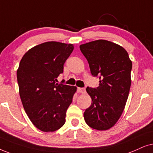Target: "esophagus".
<instances>
[{
    "label": "esophagus",
    "mask_w": 153,
    "mask_h": 153,
    "mask_svg": "<svg viewBox=\"0 0 153 153\" xmlns=\"http://www.w3.org/2000/svg\"><path fill=\"white\" fill-rule=\"evenodd\" d=\"M78 91L79 93H85V88H80V87H78Z\"/></svg>",
    "instance_id": "34e87169"
}]
</instances>
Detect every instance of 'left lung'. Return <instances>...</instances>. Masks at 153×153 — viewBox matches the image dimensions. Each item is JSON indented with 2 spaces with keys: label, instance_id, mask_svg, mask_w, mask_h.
<instances>
[{
  "label": "left lung",
  "instance_id": "obj_1",
  "mask_svg": "<svg viewBox=\"0 0 153 153\" xmlns=\"http://www.w3.org/2000/svg\"><path fill=\"white\" fill-rule=\"evenodd\" d=\"M80 49L91 75L100 80L97 88L86 89L91 103L85 110V120L94 129H109L125 109L131 87L132 62L125 49L105 40L82 44Z\"/></svg>",
  "mask_w": 153,
  "mask_h": 153
}]
</instances>
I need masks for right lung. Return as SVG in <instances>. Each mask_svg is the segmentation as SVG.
I'll list each match as a JSON object with an SVG mask.
<instances>
[{
	"instance_id": "add662e5",
	"label": "right lung",
	"mask_w": 153,
	"mask_h": 153,
	"mask_svg": "<svg viewBox=\"0 0 153 153\" xmlns=\"http://www.w3.org/2000/svg\"><path fill=\"white\" fill-rule=\"evenodd\" d=\"M73 49L72 44L46 42L30 49L19 63L17 77L22 103L31 123L42 131H56L66 122L77 87L58 84L56 78Z\"/></svg>"
}]
</instances>
